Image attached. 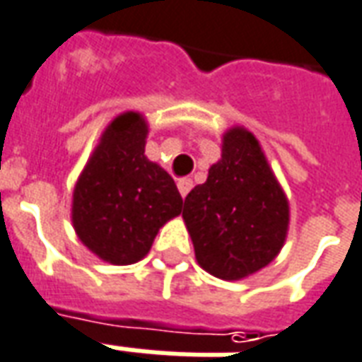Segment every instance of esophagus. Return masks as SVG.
Instances as JSON below:
<instances>
[{
  "instance_id": "1",
  "label": "esophagus",
  "mask_w": 362,
  "mask_h": 362,
  "mask_svg": "<svg viewBox=\"0 0 362 362\" xmlns=\"http://www.w3.org/2000/svg\"><path fill=\"white\" fill-rule=\"evenodd\" d=\"M192 187H193L192 178H182V180H178V192H180L182 197H186Z\"/></svg>"
}]
</instances>
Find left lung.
<instances>
[{"label":"left lung","mask_w":362,"mask_h":362,"mask_svg":"<svg viewBox=\"0 0 362 362\" xmlns=\"http://www.w3.org/2000/svg\"><path fill=\"white\" fill-rule=\"evenodd\" d=\"M182 218L205 272L245 279L275 260L286 241L291 206L258 138L245 127L222 136V157L184 201Z\"/></svg>","instance_id":"left-lung-1"}]
</instances>
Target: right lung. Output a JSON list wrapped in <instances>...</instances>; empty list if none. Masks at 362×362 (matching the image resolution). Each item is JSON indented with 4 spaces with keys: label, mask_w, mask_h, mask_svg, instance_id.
Segmentation results:
<instances>
[{
    "label": "right lung",
    "mask_w": 362,
    "mask_h": 362,
    "mask_svg": "<svg viewBox=\"0 0 362 362\" xmlns=\"http://www.w3.org/2000/svg\"><path fill=\"white\" fill-rule=\"evenodd\" d=\"M148 121L123 112L104 129L71 195V224L100 260L129 266L150 252L163 226L182 212L175 180L144 156Z\"/></svg>",
    "instance_id": "1"
}]
</instances>
